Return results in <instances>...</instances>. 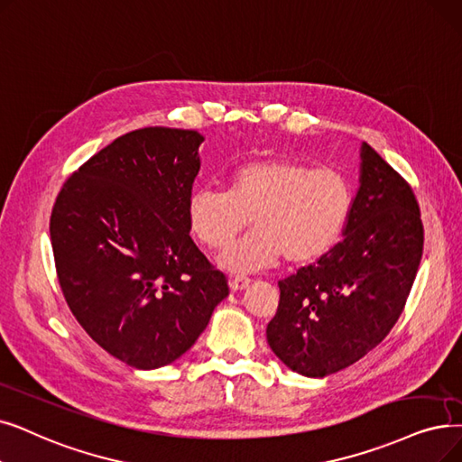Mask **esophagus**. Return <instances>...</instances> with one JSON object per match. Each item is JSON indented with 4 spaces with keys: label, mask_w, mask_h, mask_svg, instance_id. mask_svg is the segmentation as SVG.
<instances>
[{
    "label": "esophagus",
    "mask_w": 462,
    "mask_h": 462,
    "mask_svg": "<svg viewBox=\"0 0 462 462\" xmlns=\"http://www.w3.org/2000/svg\"><path fill=\"white\" fill-rule=\"evenodd\" d=\"M249 283H251V279L245 277V275H234V277H230V289L232 291H244V289L249 287Z\"/></svg>",
    "instance_id": "34e87169"
}]
</instances>
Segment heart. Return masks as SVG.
<instances>
[{
  "label": "heart",
  "mask_w": 462,
  "mask_h": 462,
  "mask_svg": "<svg viewBox=\"0 0 462 462\" xmlns=\"http://www.w3.org/2000/svg\"><path fill=\"white\" fill-rule=\"evenodd\" d=\"M353 204V185L342 171L272 156L237 166L226 192L194 190L187 223L204 247L223 249L251 218L254 230L218 256L225 270L247 273L272 266L281 256L289 264L325 256L342 237Z\"/></svg>",
  "instance_id": "heart-1"
}]
</instances>
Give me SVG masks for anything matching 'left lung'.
Returning <instances> with one entry per match:
<instances>
[{
    "label": "left lung",
    "instance_id": "1",
    "mask_svg": "<svg viewBox=\"0 0 462 462\" xmlns=\"http://www.w3.org/2000/svg\"><path fill=\"white\" fill-rule=\"evenodd\" d=\"M423 239L411 187L363 143L344 239L277 283L279 306L266 328L272 351L306 377H325L363 358L402 313Z\"/></svg>",
    "mask_w": 462,
    "mask_h": 462
}]
</instances>
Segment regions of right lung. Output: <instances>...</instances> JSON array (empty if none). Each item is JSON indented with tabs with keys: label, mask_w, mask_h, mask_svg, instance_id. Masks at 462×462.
<instances>
[{
	"label": "right lung",
	"mask_w": 462,
	"mask_h": 462,
	"mask_svg": "<svg viewBox=\"0 0 462 462\" xmlns=\"http://www.w3.org/2000/svg\"><path fill=\"white\" fill-rule=\"evenodd\" d=\"M194 130L116 137L60 190L51 215L58 283L87 334L139 370L171 365L228 296L196 247L187 204L199 171Z\"/></svg>",
	"instance_id": "obj_1"
}]
</instances>
